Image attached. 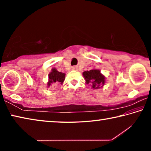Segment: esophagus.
I'll use <instances>...</instances> for the list:
<instances>
[{
	"label": "esophagus",
	"mask_w": 151,
	"mask_h": 151,
	"mask_svg": "<svg viewBox=\"0 0 151 151\" xmlns=\"http://www.w3.org/2000/svg\"><path fill=\"white\" fill-rule=\"evenodd\" d=\"M75 68H76V66H73V69H75Z\"/></svg>",
	"instance_id": "obj_1"
}]
</instances>
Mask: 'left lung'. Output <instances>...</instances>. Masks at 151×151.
Masks as SVG:
<instances>
[{
  "mask_svg": "<svg viewBox=\"0 0 151 151\" xmlns=\"http://www.w3.org/2000/svg\"><path fill=\"white\" fill-rule=\"evenodd\" d=\"M85 77L86 84H91L93 88H99L100 86H103L105 81V78L101 73V71L97 69L90 70L89 71H85L83 73Z\"/></svg>",
  "mask_w": 151,
  "mask_h": 151,
  "instance_id": "8db88e82",
  "label": "left lung"
}]
</instances>
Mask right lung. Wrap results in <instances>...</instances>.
<instances>
[{
  "mask_svg": "<svg viewBox=\"0 0 151 151\" xmlns=\"http://www.w3.org/2000/svg\"><path fill=\"white\" fill-rule=\"evenodd\" d=\"M65 79V74L58 72L55 68H52L51 73L48 75V82L47 85L48 87L50 85L57 86L62 85Z\"/></svg>",
  "mask_w": 151,
  "mask_h": 151,
  "instance_id": "obj_1",
  "label": "right lung"
}]
</instances>
